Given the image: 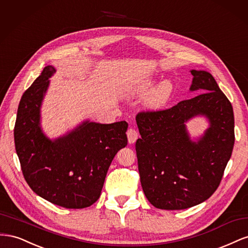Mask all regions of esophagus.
I'll list each match as a JSON object with an SVG mask.
<instances>
[{
  "mask_svg": "<svg viewBox=\"0 0 248 248\" xmlns=\"http://www.w3.org/2000/svg\"><path fill=\"white\" fill-rule=\"evenodd\" d=\"M127 138H128V142L129 144H133V142H136L138 138H139V133L136 129L133 128H129L127 130Z\"/></svg>",
  "mask_w": 248,
  "mask_h": 248,
  "instance_id": "esophagus-1",
  "label": "esophagus"
}]
</instances>
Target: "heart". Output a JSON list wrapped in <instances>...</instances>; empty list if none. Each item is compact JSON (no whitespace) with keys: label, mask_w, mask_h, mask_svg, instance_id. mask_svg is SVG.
I'll use <instances>...</instances> for the list:
<instances>
[{"label":"heart","mask_w":248,"mask_h":248,"mask_svg":"<svg viewBox=\"0 0 248 248\" xmlns=\"http://www.w3.org/2000/svg\"><path fill=\"white\" fill-rule=\"evenodd\" d=\"M155 84V81H149L148 84H146V88L149 90L152 89ZM172 93H174V85H172V82L170 80H164L154 90L151 98H150V102H151L153 107L164 106L170 100Z\"/></svg>","instance_id":"b5f03b06"}]
</instances>
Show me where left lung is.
Wrapping results in <instances>:
<instances>
[{
    "instance_id": "obj_1",
    "label": "left lung",
    "mask_w": 248,
    "mask_h": 248,
    "mask_svg": "<svg viewBox=\"0 0 248 248\" xmlns=\"http://www.w3.org/2000/svg\"><path fill=\"white\" fill-rule=\"evenodd\" d=\"M190 91L204 92L167 109L140 111L136 142L140 184L148 201L162 210H182L208 200L219 186L235 142L230 100L207 71L191 70ZM202 114L210 126L192 142L185 123Z\"/></svg>"
}]
</instances>
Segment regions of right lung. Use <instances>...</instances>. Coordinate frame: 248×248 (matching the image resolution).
Masks as SVG:
<instances>
[{
  "mask_svg": "<svg viewBox=\"0 0 248 248\" xmlns=\"http://www.w3.org/2000/svg\"><path fill=\"white\" fill-rule=\"evenodd\" d=\"M56 72L46 66L22 95L14 142L31 189L52 204L81 209L99 199L110 163L126 147V121L100 124L86 121L66 136L50 140L40 127V107Z\"/></svg>",
  "mask_w": 248,
  "mask_h": 248,
  "instance_id": "obj_1",
  "label": "right lung"
}]
</instances>
